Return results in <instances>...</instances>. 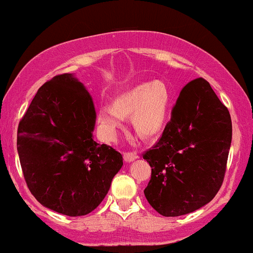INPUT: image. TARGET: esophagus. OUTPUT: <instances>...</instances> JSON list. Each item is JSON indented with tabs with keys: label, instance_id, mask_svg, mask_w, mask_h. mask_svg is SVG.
Wrapping results in <instances>:
<instances>
[{
	"label": "esophagus",
	"instance_id": "obj_1",
	"mask_svg": "<svg viewBox=\"0 0 253 253\" xmlns=\"http://www.w3.org/2000/svg\"><path fill=\"white\" fill-rule=\"evenodd\" d=\"M136 158H138V153H135V152H125L124 153V159H125V162H127V163H130V162L135 161Z\"/></svg>",
	"mask_w": 253,
	"mask_h": 253
}]
</instances>
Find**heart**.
<instances>
[{
	"mask_svg": "<svg viewBox=\"0 0 253 253\" xmlns=\"http://www.w3.org/2000/svg\"><path fill=\"white\" fill-rule=\"evenodd\" d=\"M171 103L169 86L162 81L141 83L115 100V106L102 104L97 112L100 132L113 138L124 123L132 117L135 132L143 138H152L163 129Z\"/></svg>",
	"mask_w": 253,
	"mask_h": 253,
	"instance_id": "heart-1",
	"label": "heart"
}]
</instances>
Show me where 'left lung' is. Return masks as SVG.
Segmentation results:
<instances>
[{
  "label": "left lung",
  "mask_w": 253,
  "mask_h": 253,
  "mask_svg": "<svg viewBox=\"0 0 253 253\" xmlns=\"http://www.w3.org/2000/svg\"><path fill=\"white\" fill-rule=\"evenodd\" d=\"M232 141V121L203 78L182 89L162 138L144 153L152 168L144 194L164 216L193 213L221 187Z\"/></svg>",
  "instance_id": "obj_1"
}]
</instances>
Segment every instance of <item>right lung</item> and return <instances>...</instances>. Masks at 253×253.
Returning a JSON list of instances; mask_svg holds the SVG:
<instances>
[{
    "instance_id": "1",
    "label": "right lung",
    "mask_w": 253,
    "mask_h": 253,
    "mask_svg": "<svg viewBox=\"0 0 253 253\" xmlns=\"http://www.w3.org/2000/svg\"><path fill=\"white\" fill-rule=\"evenodd\" d=\"M95 124L94 101L74 74L38 90L19 124L17 153L28 189L43 207L82 216L108 194L123 156L94 140Z\"/></svg>"
}]
</instances>
